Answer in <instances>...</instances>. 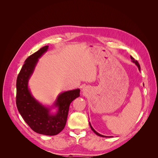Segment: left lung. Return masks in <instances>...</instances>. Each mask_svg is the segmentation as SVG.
Segmentation results:
<instances>
[{"instance_id":"8db88e82","label":"left lung","mask_w":158,"mask_h":158,"mask_svg":"<svg viewBox=\"0 0 158 158\" xmlns=\"http://www.w3.org/2000/svg\"><path fill=\"white\" fill-rule=\"evenodd\" d=\"M131 59H132V61L134 63H135V64L138 66V69H139V70H140V64H139V63H138V61L137 60H135V59L133 58V57L132 56H131ZM89 126H90V128H91V129H92V130L94 132V133L95 134H96V135H98V136H102V137H108V136H103V135H100L99 133H98V132H97L96 131H95L94 129L93 128V127H92V125H91V124H90V123H89Z\"/></svg>"}]
</instances>
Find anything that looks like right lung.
<instances>
[{
	"label": "right lung",
	"mask_w": 158,
	"mask_h": 158,
	"mask_svg": "<svg viewBox=\"0 0 158 158\" xmlns=\"http://www.w3.org/2000/svg\"><path fill=\"white\" fill-rule=\"evenodd\" d=\"M48 45L28 56L16 80V106L19 113L33 131L41 135L54 136L63 130L67 120L71 102L80 96V89L61 93L54 106L58 107L56 114L50 113V108L43 106L33 97L28 88V81L33 73L38 59L48 49Z\"/></svg>",
	"instance_id": "right-lung-1"
}]
</instances>
